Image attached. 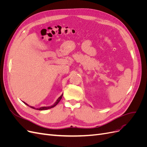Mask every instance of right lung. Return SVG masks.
Masks as SVG:
<instances>
[{"instance_id":"1","label":"right lung","mask_w":147,"mask_h":147,"mask_svg":"<svg viewBox=\"0 0 147 147\" xmlns=\"http://www.w3.org/2000/svg\"><path fill=\"white\" fill-rule=\"evenodd\" d=\"M63 94H62L61 95V96L59 97L58 99H57V100H56V101L55 102L54 104H53V105H51V106H48V107H40V108H35L34 107H32V106H30V105H29L28 104H26V102H24V104H25L26 105H27L28 106H29V107H30V108H32V109H36V110H48V109H51V108H53V107H55L57 104L59 103V101L61 100V99H62V97H63Z\"/></svg>"}]
</instances>
